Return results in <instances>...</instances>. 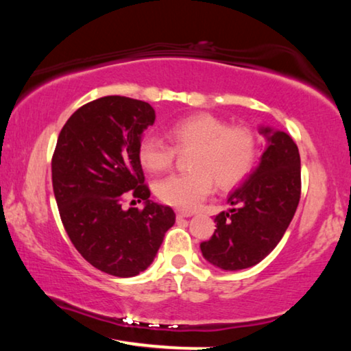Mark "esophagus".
<instances>
[{
  "label": "esophagus",
  "mask_w": 351,
  "mask_h": 351,
  "mask_svg": "<svg viewBox=\"0 0 351 351\" xmlns=\"http://www.w3.org/2000/svg\"><path fill=\"white\" fill-rule=\"evenodd\" d=\"M176 217H178V218H189V217H192V213H190V212L178 210V212H176Z\"/></svg>",
  "instance_id": "1"
}]
</instances>
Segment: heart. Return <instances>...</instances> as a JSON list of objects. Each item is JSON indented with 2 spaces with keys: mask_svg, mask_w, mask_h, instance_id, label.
I'll return each instance as SVG.
<instances>
[{
  "mask_svg": "<svg viewBox=\"0 0 351 351\" xmlns=\"http://www.w3.org/2000/svg\"><path fill=\"white\" fill-rule=\"evenodd\" d=\"M167 133L173 145L154 136H142L138 144V159L142 167L159 173L173 165L178 152L193 150L190 173L171 175L154 186L162 203L181 210H193L209 197L213 182L229 190L246 180L257 162V136L246 125H228L209 112L178 119Z\"/></svg>",
  "mask_w": 351,
  "mask_h": 351,
  "instance_id": "1",
  "label": "heart"
}]
</instances>
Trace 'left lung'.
I'll return each mask as SVG.
<instances>
[{
    "instance_id": "obj_1",
    "label": "left lung",
    "mask_w": 351,
    "mask_h": 351,
    "mask_svg": "<svg viewBox=\"0 0 351 351\" xmlns=\"http://www.w3.org/2000/svg\"><path fill=\"white\" fill-rule=\"evenodd\" d=\"M268 147L257 170L234 190L229 212L215 217L217 229L199 245L204 258L224 271L246 269L263 260L287 232L300 199L299 148L283 132L261 128Z\"/></svg>"
}]
</instances>
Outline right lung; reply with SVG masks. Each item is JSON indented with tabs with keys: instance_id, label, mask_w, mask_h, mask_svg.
Returning a JSON list of instances; mask_svg holds the SVG:
<instances>
[{
	"instance_id": "add662e5",
	"label": "right lung",
	"mask_w": 351,
	"mask_h": 351,
	"mask_svg": "<svg viewBox=\"0 0 351 351\" xmlns=\"http://www.w3.org/2000/svg\"><path fill=\"white\" fill-rule=\"evenodd\" d=\"M154 119L142 100L96 99L68 119L52 154V187L69 240L88 263L114 277L145 271L175 224L171 207L148 199L138 159L141 134ZM127 197L146 207L125 211Z\"/></svg>"
}]
</instances>
